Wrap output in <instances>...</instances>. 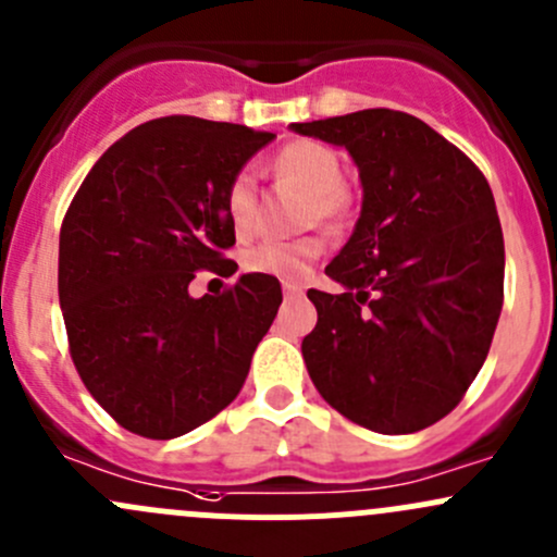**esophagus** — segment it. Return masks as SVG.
<instances>
[{
  "label": "esophagus",
  "instance_id": "obj_1",
  "mask_svg": "<svg viewBox=\"0 0 557 557\" xmlns=\"http://www.w3.org/2000/svg\"><path fill=\"white\" fill-rule=\"evenodd\" d=\"M301 290H305V285H301V283H283V294L285 296H299Z\"/></svg>",
  "mask_w": 557,
  "mask_h": 557
}]
</instances>
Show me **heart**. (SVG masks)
<instances>
[{"instance_id":"1","label":"heart","mask_w":557,"mask_h":557,"mask_svg":"<svg viewBox=\"0 0 557 557\" xmlns=\"http://www.w3.org/2000/svg\"><path fill=\"white\" fill-rule=\"evenodd\" d=\"M274 172L310 188L307 218L310 221H339L350 205V194L342 185V161L331 148L310 139L290 143L274 156ZM226 215L239 239L250 237L258 228V188L250 172H237L226 188ZM323 252L320 237L299 239H267L250 247L243 256L247 272L272 274L280 280L305 277Z\"/></svg>"}]
</instances>
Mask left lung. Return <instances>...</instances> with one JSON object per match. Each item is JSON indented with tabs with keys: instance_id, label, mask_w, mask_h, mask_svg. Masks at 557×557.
Instances as JSON below:
<instances>
[{
	"instance_id": "left-lung-1",
	"label": "left lung",
	"mask_w": 557,
	"mask_h": 557,
	"mask_svg": "<svg viewBox=\"0 0 557 557\" xmlns=\"http://www.w3.org/2000/svg\"><path fill=\"white\" fill-rule=\"evenodd\" d=\"M296 134L339 145L363 185L361 218L307 290L301 342L320 396L377 434H414L458 407L491 350L504 305V234L485 174L429 123L361 110Z\"/></svg>"
}]
</instances>
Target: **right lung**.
<instances>
[{"label":"right lung","instance_id":"obj_1","mask_svg":"<svg viewBox=\"0 0 557 557\" xmlns=\"http://www.w3.org/2000/svg\"><path fill=\"white\" fill-rule=\"evenodd\" d=\"M272 139L237 123L156 117L107 148L59 237V301L83 385L132 434L174 440L237 398L277 314L272 274L194 299V272H237L232 177Z\"/></svg>","mask_w":557,"mask_h":557}]
</instances>
